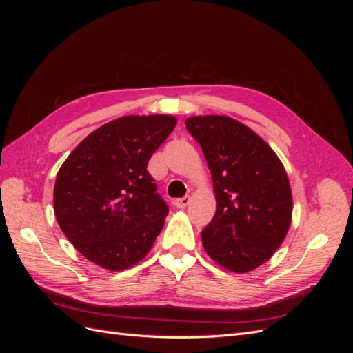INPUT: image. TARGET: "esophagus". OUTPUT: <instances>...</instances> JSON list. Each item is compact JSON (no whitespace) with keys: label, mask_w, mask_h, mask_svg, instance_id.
I'll return each mask as SVG.
<instances>
[{"label":"esophagus","mask_w":353,"mask_h":353,"mask_svg":"<svg viewBox=\"0 0 353 353\" xmlns=\"http://www.w3.org/2000/svg\"><path fill=\"white\" fill-rule=\"evenodd\" d=\"M188 203H190V196H185V197L176 199V200L174 201V206L178 208V209H184V208L188 206Z\"/></svg>","instance_id":"34e87169"}]
</instances>
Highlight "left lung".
<instances>
[{
    "mask_svg": "<svg viewBox=\"0 0 353 353\" xmlns=\"http://www.w3.org/2000/svg\"><path fill=\"white\" fill-rule=\"evenodd\" d=\"M188 132L205 153L216 212L201 231L206 253L244 274L271 259L290 228L293 197L279 156L250 128L228 116H191Z\"/></svg>",
    "mask_w": 353,
    "mask_h": 353,
    "instance_id": "obj_1",
    "label": "left lung"
}]
</instances>
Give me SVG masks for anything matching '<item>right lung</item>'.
<instances>
[{"mask_svg": "<svg viewBox=\"0 0 353 353\" xmlns=\"http://www.w3.org/2000/svg\"><path fill=\"white\" fill-rule=\"evenodd\" d=\"M175 125L169 114L119 117L91 132L61 165L56 219L74 249L101 268H131L162 231L169 209L147 165Z\"/></svg>", "mask_w": 353, "mask_h": 353, "instance_id": "1", "label": "right lung"}]
</instances>
